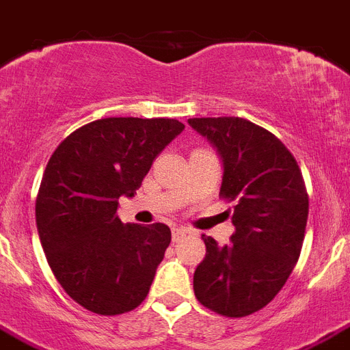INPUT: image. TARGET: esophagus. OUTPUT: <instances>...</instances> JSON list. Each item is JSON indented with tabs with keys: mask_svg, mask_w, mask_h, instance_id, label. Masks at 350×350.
I'll list each match as a JSON object with an SVG mask.
<instances>
[{
	"mask_svg": "<svg viewBox=\"0 0 350 350\" xmlns=\"http://www.w3.org/2000/svg\"><path fill=\"white\" fill-rule=\"evenodd\" d=\"M189 234H190V230L183 228V226H180V228H172V241H174V243H178V241H181Z\"/></svg>",
	"mask_w": 350,
	"mask_h": 350,
	"instance_id": "obj_1",
	"label": "esophagus"
}]
</instances>
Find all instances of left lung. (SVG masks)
I'll list each match as a JSON object with an SVG mask.
<instances>
[{"label":"left lung","instance_id":"8db88e82","mask_svg":"<svg viewBox=\"0 0 350 350\" xmlns=\"http://www.w3.org/2000/svg\"><path fill=\"white\" fill-rule=\"evenodd\" d=\"M223 160L219 196L234 203L228 246H206L194 293L210 311L241 318L268 306L300 257L309 196L295 156L273 133L239 116L189 118Z\"/></svg>","mask_w":350,"mask_h":350}]
</instances>
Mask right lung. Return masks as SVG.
Returning a JSON list of instances; mask_svg holds the SVG:
<instances>
[{
	"mask_svg": "<svg viewBox=\"0 0 350 350\" xmlns=\"http://www.w3.org/2000/svg\"><path fill=\"white\" fill-rule=\"evenodd\" d=\"M183 129L174 118L111 116L79 127L53 150L37 192V232L62 289L88 311L115 317L146 300L170 228L124 224L118 198L136 194Z\"/></svg>",
	"mask_w": 350,
	"mask_h": 350,
	"instance_id": "obj_1",
	"label": "right lung"
}]
</instances>
